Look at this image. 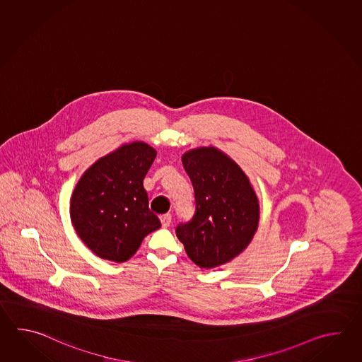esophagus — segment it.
<instances>
[{
	"mask_svg": "<svg viewBox=\"0 0 362 362\" xmlns=\"http://www.w3.org/2000/svg\"><path fill=\"white\" fill-rule=\"evenodd\" d=\"M160 221H162L163 228H168L170 223H172V217H170V215L162 216V217H160Z\"/></svg>",
	"mask_w": 362,
	"mask_h": 362,
	"instance_id": "34e87169",
	"label": "esophagus"
}]
</instances>
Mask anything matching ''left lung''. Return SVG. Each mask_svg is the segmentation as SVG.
I'll return each mask as SVG.
<instances>
[{
	"label": "left lung",
	"instance_id": "left-lung-1",
	"mask_svg": "<svg viewBox=\"0 0 362 362\" xmlns=\"http://www.w3.org/2000/svg\"><path fill=\"white\" fill-rule=\"evenodd\" d=\"M182 164L194 187L195 214L178 225L176 235L194 264L211 269L250 245L259 225V199L246 173L216 147L186 151Z\"/></svg>",
	"mask_w": 362,
	"mask_h": 362
}]
</instances>
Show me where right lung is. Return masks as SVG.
<instances>
[{"label":"right lung","instance_id":"right-lung-1","mask_svg":"<svg viewBox=\"0 0 362 362\" xmlns=\"http://www.w3.org/2000/svg\"><path fill=\"white\" fill-rule=\"evenodd\" d=\"M156 158L145 142L125 144L85 170L71 197L77 235L100 259L124 262L162 226L148 209L144 178Z\"/></svg>","mask_w":362,"mask_h":362}]
</instances>
